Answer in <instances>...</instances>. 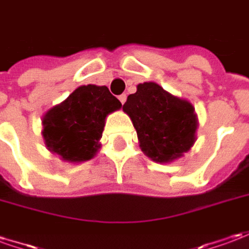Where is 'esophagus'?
<instances>
[{"label":"esophagus","instance_id":"obj_1","mask_svg":"<svg viewBox=\"0 0 249 249\" xmlns=\"http://www.w3.org/2000/svg\"><path fill=\"white\" fill-rule=\"evenodd\" d=\"M119 100H120V103L124 104L125 101H126V94H120V96H119Z\"/></svg>","mask_w":249,"mask_h":249}]
</instances>
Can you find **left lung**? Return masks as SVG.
I'll return each instance as SVG.
<instances>
[{
    "mask_svg": "<svg viewBox=\"0 0 249 249\" xmlns=\"http://www.w3.org/2000/svg\"><path fill=\"white\" fill-rule=\"evenodd\" d=\"M123 110L133 123L141 151L153 161H175L196 141L198 123L192 104L164 90L156 82L139 84Z\"/></svg>",
    "mask_w": 249,
    "mask_h": 249,
    "instance_id": "8db88e82",
    "label": "left lung"
}]
</instances>
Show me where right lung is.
Segmentation results:
<instances>
[{"instance_id":"add662e5","label":"right lung","mask_w":249,"mask_h":249,"mask_svg":"<svg viewBox=\"0 0 249 249\" xmlns=\"http://www.w3.org/2000/svg\"><path fill=\"white\" fill-rule=\"evenodd\" d=\"M121 107L107 87H78L44 114L42 137L46 149L66 162L90 160L101 148L107 116Z\"/></svg>"}]
</instances>
